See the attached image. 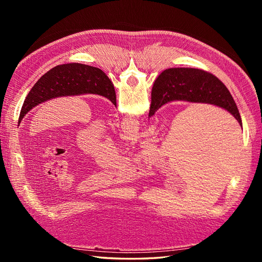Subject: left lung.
I'll return each mask as SVG.
<instances>
[{
    "label": "left lung",
    "instance_id": "1",
    "mask_svg": "<svg viewBox=\"0 0 262 262\" xmlns=\"http://www.w3.org/2000/svg\"><path fill=\"white\" fill-rule=\"evenodd\" d=\"M95 94L108 98L117 106L115 87L98 68L81 63H68L43 74L28 93L21 107L18 124L29 110L49 99L62 96Z\"/></svg>",
    "mask_w": 262,
    "mask_h": 262
}]
</instances>
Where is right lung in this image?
Listing matches in <instances>:
<instances>
[{
    "mask_svg": "<svg viewBox=\"0 0 262 262\" xmlns=\"http://www.w3.org/2000/svg\"><path fill=\"white\" fill-rule=\"evenodd\" d=\"M175 100L203 102L223 108L242 124L238 109L231 93L216 76L200 69L171 68L158 75L152 89L148 117L163 105Z\"/></svg>",
    "mask_w": 262,
    "mask_h": 262,
    "instance_id": "obj_1",
    "label": "right lung"
}]
</instances>
